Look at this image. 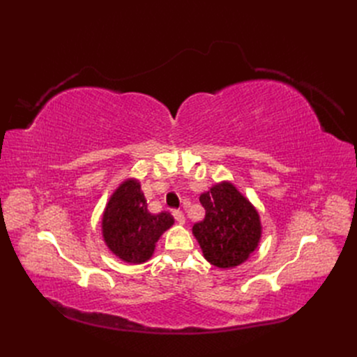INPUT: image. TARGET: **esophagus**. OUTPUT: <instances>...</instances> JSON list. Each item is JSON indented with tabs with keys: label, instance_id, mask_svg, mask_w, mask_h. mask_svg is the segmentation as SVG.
<instances>
[{
	"label": "esophagus",
	"instance_id": "obj_1",
	"mask_svg": "<svg viewBox=\"0 0 357 357\" xmlns=\"http://www.w3.org/2000/svg\"><path fill=\"white\" fill-rule=\"evenodd\" d=\"M172 214H174L175 220H176L179 224H183V222H185V215H183V213H182L181 210H174Z\"/></svg>",
	"mask_w": 357,
	"mask_h": 357
}]
</instances>
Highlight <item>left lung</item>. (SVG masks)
Listing matches in <instances>:
<instances>
[{
  "mask_svg": "<svg viewBox=\"0 0 357 357\" xmlns=\"http://www.w3.org/2000/svg\"><path fill=\"white\" fill-rule=\"evenodd\" d=\"M199 202L205 217L194 224L192 234L204 257L221 269L246 261L261 237L260 217L252 202L226 181L201 194Z\"/></svg>",
  "mask_w": 357,
  "mask_h": 357,
  "instance_id": "1",
  "label": "left lung"
}]
</instances>
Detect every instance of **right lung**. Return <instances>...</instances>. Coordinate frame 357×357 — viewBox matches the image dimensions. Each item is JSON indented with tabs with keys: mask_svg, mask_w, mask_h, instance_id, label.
I'll list each match as a JSON object with an SVG mask.
<instances>
[{
	"mask_svg": "<svg viewBox=\"0 0 357 357\" xmlns=\"http://www.w3.org/2000/svg\"><path fill=\"white\" fill-rule=\"evenodd\" d=\"M174 224L163 211L152 214L136 179H127L109 197L102 214L107 248L127 264L140 265L152 257L160 236Z\"/></svg>",
	"mask_w": 357,
	"mask_h": 357,
	"instance_id": "obj_1",
	"label": "right lung"
}]
</instances>
